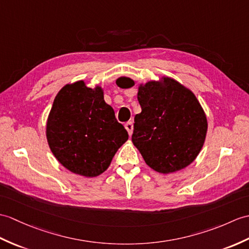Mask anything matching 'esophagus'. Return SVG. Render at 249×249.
<instances>
[{
  "label": "esophagus",
  "instance_id": "1",
  "mask_svg": "<svg viewBox=\"0 0 249 249\" xmlns=\"http://www.w3.org/2000/svg\"><path fill=\"white\" fill-rule=\"evenodd\" d=\"M125 128H126L127 131H128V135L131 136L132 135V130H134V124H132L131 121H129V122H127L125 124Z\"/></svg>",
  "mask_w": 249,
  "mask_h": 249
}]
</instances>
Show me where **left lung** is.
<instances>
[{"label":"left lung","mask_w":249,"mask_h":249,"mask_svg":"<svg viewBox=\"0 0 249 249\" xmlns=\"http://www.w3.org/2000/svg\"><path fill=\"white\" fill-rule=\"evenodd\" d=\"M134 80L120 77V88ZM142 111L135 117L131 141L146 164L162 174L192 163L204 145L207 119L195 95L172 78L149 82L139 88Z\"/></svg>","instance_id":"1"}]
</instances>
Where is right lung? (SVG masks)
Returning <instances> with one entry per match:
<instances>
[{
    "instance_id": "obj_1",
    "label": "right lung",
    "mask_w": 249,
    "mask_h": 249,
    "mask_svg": "<svg viewBox=\"0 0 249 249\" xmlns=\"http://www.w3.org/2000/svg\"><path fill=\"white\" fill-rule=\"evenodd\" d=\"M52 153L75 174L95 177L105 172L128 132L104 101L100 87L67 85L56 95L46 124Z\"/></svg>"
}]
</instances>
